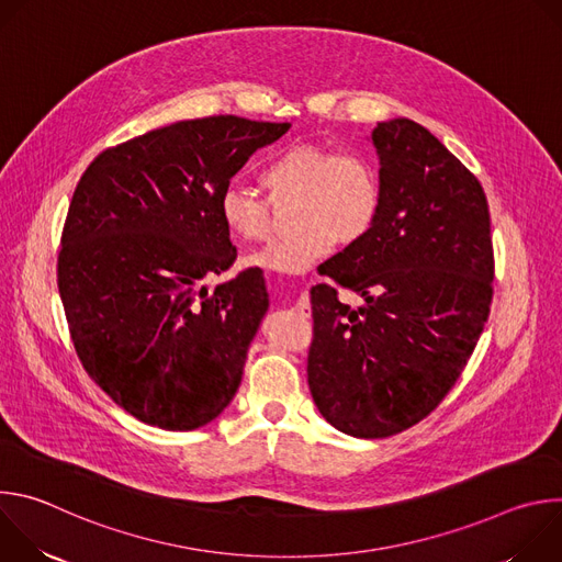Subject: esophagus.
I'll list each match as a JSON object with an SVG mask.
<instances>
[{
	"mask_svg": "<svg viewBox=\"0 0 562 562\" xmlns=\"http://www.w3.org/2000/svg\"><path fill=\"white\" fill-rule=\"evenodd\" d=\"M295 308H297L302 315H308V295H306V291L297 295V300H295Z\"/></svg>",
	"mask_w": 562,
	"mask_h": 562,
	"instance_id": "1",
	"label": "esophagus"
}]
</instances>
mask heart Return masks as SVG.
<instances>
[{
  "mask_svg": "<svg viewBox=\"0 0 562 562\" xmlns=\"http://www.w3.org/2000/svg\"><path fill=\"white\" fill-rule=\"evenodd\" d=\"M269 202L295 198L293 235L247 256V265L273 273H302L334 245H358L382 209V184L371 157L356 148L327 144H291L276 153L258 171ZM220 220L239 243H260L271 231L269 204L237 187H228L217 202Z\"/></svg>",
  "mask_w": 562,
  "mask_h": 562,
  "instance_id": "1",
  "label": "heart"
}]
</instances>
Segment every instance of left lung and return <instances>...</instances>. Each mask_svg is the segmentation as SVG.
I'll return each mask as SVG.
<instances>
[{"mask_svg":"<svg viewBox=\"0 0 562 562\" xmlns=\"http://www.w3.org/2000/svg\"><path fill=\"white\" fill-rule=\"evenodd\" d=\"M382 209L373 231L325 262L311 289L313 403L356 438L427 418L460 378L492 304L494 247L483 187L425 126L380 122ZM358 292L353 310L337 289Z\"/></svg>","mask_w":562,"mask_h":562,"instance_id":"8db88e82","label":"left lung"}]
</instances>
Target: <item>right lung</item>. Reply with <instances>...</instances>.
<instances>
[{"mask_svg":"<svg viewBox=\"0 0 562 562\" xmlns=\"http://www.w3.org/2000/svg\"><path fill=\"white\" fill-rule=\"evenodd\" d=\"M289 128L235 115L176 122L102 150L77 182L59 295L79 360L133 418L191 431L233 400L269 293L260 269L202 286L237 256L217 202Z\"/></svg>","mask_w":562,"mask_h":562,"instance_id":"obj_1","label":"right lung"}]
</instances>
